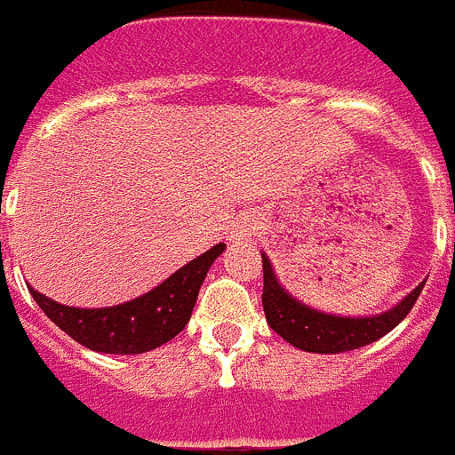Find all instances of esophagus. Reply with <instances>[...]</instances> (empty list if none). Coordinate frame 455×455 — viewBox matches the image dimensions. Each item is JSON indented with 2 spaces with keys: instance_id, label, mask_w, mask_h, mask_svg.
<instances>
[{
  "instance_id": "obj_1",
  "label": "esophagus",
  "mask_w": 455,
  "mask_h": 455,
  "mask_svg": "<svg viewBox=\"0 0 455 455\" xmlns=\"http://www.w3.org/2000/svg\"><path fill=\"white\" fill-rule=\"evenodd\" d=\"M254 231H257V224L251 220H240L238 224L234 227V231L228 234V240H245V238H251L254 235Z\"/></svg>"
}]
</instances>
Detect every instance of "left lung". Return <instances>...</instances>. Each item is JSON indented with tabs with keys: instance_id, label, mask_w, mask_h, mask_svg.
I'll return each instance as SVG.
<instances>
[{
	"instance_id": "left-lung-1",
	"label": "left lung",
	"mask_w": 455,
	"mask_h": 455,
	"mask_svg": "<svg viewBox=\"0 0 455 455\" xmlns=\"http://www.w3.org/2000/svg\"><path fill=\"white\" fill-rule=\"evenodd\" d=\"M263 259V312L266 322L275 333L284 338L289 345L299 347L312 354H342V351L358 349L375 339L384 338L388 331L398 326L414 307L423 284L407 293L395 307L372 316H338L326 312L312 310L300 300H296L284 286L277 282L270 259Z\"/></svg>"
}]
</instances>
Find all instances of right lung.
<instances>
[{
    "label": "right lung",
    "instance_id": "right-lung-1",
    "mask_svg": "<svg viewBox=\"0 0 455 455\" xmlns=\"http://www.w3.org/2000/svg\"><path fill=\"white\" fill-rule=\"evenodd\" d=\"M224 247V243L210 247L152 291L113 307H68L45 299L32 286L29 293L52 323L87 349L101 354H143L166 345L187 326L198 289Z\"/></svg>",
    "mask_w": 455,
    "mask_h": 455
}]
</instances>
